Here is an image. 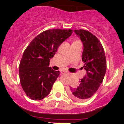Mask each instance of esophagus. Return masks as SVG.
Returning a JSON list of instances; mask_svg holds the SVG:
<instances>
[{
    "mask_svg": "<svg viewBox=\"0 0 124 124\" xmlns=\"http://www.w3.org/2000/svg\"><path fill=\"white\" fill-rule=\"evenodd\" d=\"M61 74H67V73H68V72H67V71H63V70H62V71H61Z\"/></svg>",
    "mask_w": 124,
    "mask_h": 124,
    "instance_id": "1",
    "label": "esophagus"
}]
</instances>
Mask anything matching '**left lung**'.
Returning <instances> with one entry per match:
<instances>
[{
	"label": "left lung",
	"instance_id": "left-lung-1",
	"mask_svg": "<svg viewBox=\"0 0 124 124\" xmlns=\"http://www.w3.org/2000/svg\"><path fill=\"white\" fill-rule=\"evenodd\" d=\"M83 44L82 61L86 75L77 87H70L68 93L71 98L83 101L91 98L102 83L106 72V59L102 44L98 38L89 31L74 30Z\"/></svg>",
	"mask_w": 124,
	"mask_h": 124
}]
</instances>
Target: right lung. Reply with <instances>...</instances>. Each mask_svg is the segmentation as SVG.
I'll use <instances>...</instances> for the list:
<instances>
[{
	"label": "right lung",
	"mask_w": 124,
	"mask_h": 124,
	"mask_svg": "<svg viewBox=\"0 0 124 124\" xmlns=\"http://www.w3.org/2000/svg\"><path fill=\"white\" fill-rule=\"evenodd\" d=\"M72 33L71 29L44 31L31 41L24 52L20 62V80L26 94L33 100H42L50 92L59 71L48 67L50 60Z\"/></svg>",
	"instance_id": "right-lung-1"
}]
</instances>
